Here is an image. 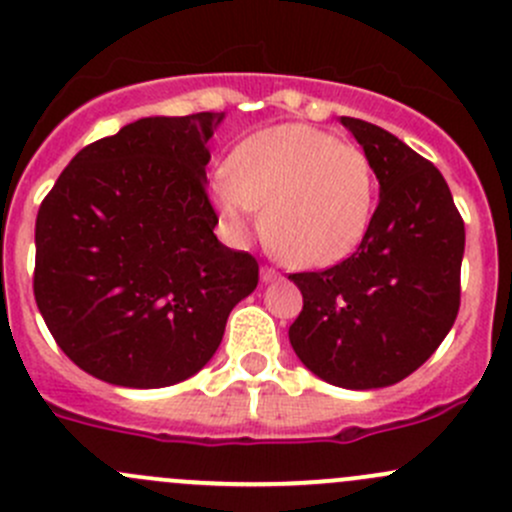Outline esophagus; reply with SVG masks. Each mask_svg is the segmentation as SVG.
Instances as JSON below:
<instances>
[{
    "mask_svg": "<svg viewBox=\"0 0 512 512\" xmlns=\"http://www.w3.org/2000/svg\"><path fill=\"white\" fill-rule=\"evenodd\" d=\"M276 278H281V273H278L276 268H271V266H263L261 268V281L263 283H273V281H276Z\"/></svg>",
    "mask_w": 512,
    "mask_h": 512,
    "instance_id": "esophagus-1",
    "label": "esophagus"
}]
</instances>
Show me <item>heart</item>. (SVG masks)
Wrapping results in <instances>:
<instances>
[{"instance_id": "1", "label": "heart", "mask_w": 512, "mask_h": 512, "mask_svg": "<svg viewBox=\"0 0 512 512\" xmlns=\"http://www.w3.org/2000/svg\"><path fill=\"white\" fill-rule=\"evenodd\" d=\"M214 202L236 236L266 217L273 249L295 266L323 268L360 246L372 221L374 172L365 152L310 125H278L231 152Z\"/></svg>"}]
</instances>
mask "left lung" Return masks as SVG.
Instances as JSON below:
<instances>
[{
  "label": "left lung",
  "instance_id": "left-lung-1",
  "mask_svg": "<svg viewBox=\"0 0 512 512\" xmlns=\"http://www.w3.org/2000/svg\"><path fill=\"white\" fill-rule=\"evenodd\" d=\"M340 123L379 179V204L357 251L325 271L288 276L303 310L288 330L310 372L345 389H377L419 370L461 305L463 219L444 175L379 125Z\"/></svg>",
  "mask_w": 512,
  "mask_h": 512
}]
</instances>
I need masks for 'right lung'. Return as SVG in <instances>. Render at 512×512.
Returning <instances> with one entry per match:
<instances>
[{
    "mask_svg": "<svg viewBox=\"0 0 512 512\" xmlns=\"http://www.w3.org/2000/svg\"><path fill=\"white\" fill-rule=\"evenodd\" d=\"M224 113L140 118L83 147L36 217L34 295L83 372L135 389L207 365L258 263L214 236L207 142Z\"/></svg>",
    "mask_w": 512,
    "mask_h": 512,
    "instance_id": "1",
    "label": "right lung"
}]
</instances>
